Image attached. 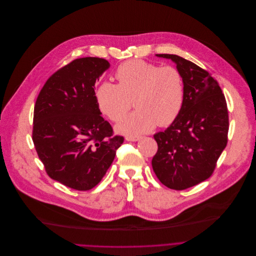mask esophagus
Wrapping results in <instances>:
<instances>
[{
    "instance_id": "esophagus-1",
    "label": "esophagus",
    "mask_w": 256,
    "mask_h": 256,
    "mask_svg": "<svg viewBox=\"0 0 256 256\" xmlns=\"http://www.w3.org/2000/svg\"><path fill=\"white\" fill-rule=\"evenodd\" d=\"M140 139H141L140 136H127V137H126V140H127V141H133V142L139 141Z\"/></svg>"
}]
</instances>
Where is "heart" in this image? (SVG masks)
<instances>
[{
	"label": "heart",
	"instance_id": "1",
	"mask_svg": "<svg viewBox=\"0 0 256 256\" xmlns=\"http://www.w3.org/2000/svg\"><path fill=\"white\" fill-rule=\"evenodd\" d=\"M116 84L103 82L94 96L100 111L111 121H120L134 100L135 112L128 115L117 131L139 136L160 126L172 124L180 113L184 98V84L180 72L144 60H129L117 68Z\"/></svg>",
	"mask_w": 256,
	"mask_h": 256
}]
</instances>
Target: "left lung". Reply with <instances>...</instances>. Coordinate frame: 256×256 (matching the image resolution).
I'll return each instance as SVG.
<instances>
[{"label":"left lung","instance_id":"8db88e82","mask_svg":"<svg viewBox=\"0 0 256 256\" xmlns=\"http://www.w3.org/2000/svg\"><path fill=\"white\" fill-rule=\"evenodd\" d=\"M176 64L184 84L178 118L154 134L158 149L152 168L166 186L182 190L209 178L227 145L229 118L225 96L211 74L176 54H156Z\"/></svg>","mask_w":256,"mask_h":256}]
</instances>
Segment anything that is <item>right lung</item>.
<instances>
[{"instance_id": "add662e5", "label": "right lung", "mask_w": 256, "mask_h": 256, "mask_svg": "<svg viewBox=\"0 0 256 256\" xmlns=\"http://www.w3.org/2000/svg\"><path fill=\"white\" fill-rule=\"evenodd\" d=\"M109 68L104 58H78L47 80L35 103L37 154L51 178L76 190L100 182L124 141L96 102V80Z\"/></svg>"}]
</instances>
